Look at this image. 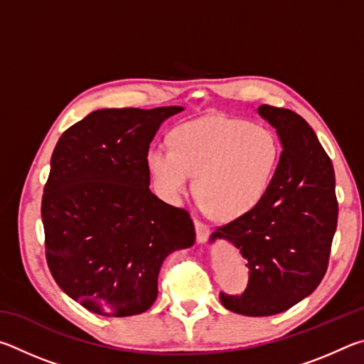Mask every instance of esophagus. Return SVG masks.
<instances>
[{"label": "esophagus", "instance_id": "1", "mask_svg": "<svg viewBox=\"0 0 364 364\" xmlns=\"http://www.w3.org/2000/svg\"><path fill=\"white\" fill-rule=\"evenodd\" d=\"M194 226H196V236H197V242L199 244H204L207 241L208 234H210V230H208V226L202 223L199 220H194Z\"/></svg>", "mask_w": 364, "mask_h": 364}]
</instances>
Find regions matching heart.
Wrapping results in <instances>:
<instances>
[{
  "mask_svg": "<svg viewBox=\"0 0 364 364\" xmlns=\"http://www.w3.org/2000/svg\"><path fill=\"white\" fill-rule=\"evenodd\" d=\"M281 144L273 130L228 115H205L176 127L171 147L152 144L146 162L159 194L176 204L193 189L200 207L232 221L260 204L273 181Z\"/></svg>",
  "mask_w": 364,
  "mask_h": 364,
  "instance_id": "obj_1",
  "label": "heart"
}]
</instances>
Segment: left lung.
I'll list each match as a JSON object with an SVG mask.
<instances>
[{"instance_id":"obj_1","label":"left lung","mask_w":364,"mask_h":364,"mask_svg":"<svg viewBox=\"0 0 364 364\" xmlns=\"http://www.w3.org/2000/svg\"><path fill=\"white\" fill-rule=\"evenodd\" d=\"M257 112L278 133V168L260 204L218 228L210 242H231L249 267L247 289L242 295L221 294L223 306L269 316L299 304L321 282L338 208L334 168L313 128L289 109L263 104Z\"/></svg>"}]
</instances>
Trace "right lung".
<instances>
[{"label": "right lung", "instance_id": "add662e5", "mask_svg": "<svg viewBox=\"0 0 364 364\" xmlns=\"http://www.w3.org/2000/svg\"><path fill=\"white\" fill-rule=\"evenodd\" d=\"M181 110H95L54 147L41 202L48 267L96 315L151 308L165 258L196 241L189 213L151 193L146 162L160 125Z\"/></svg>", "mask_w": 364, "mask_h": 364}]
</instances>
